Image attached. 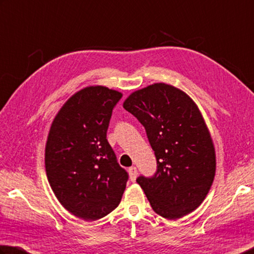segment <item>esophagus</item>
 Listing matches in <instances>:
<instances>
[{"instance_id":"1","label":"esophagus","mask_w":254,"mask_h":254,"mask_svg":"<svg viewBox=\"0 0 254 254\" xmlns=\"http://www.w3.org/2000/svg\"><path fill=\"white\" fill-rule=\"evenodd\" d=\"M128 174H130V179L132 182L135 181V179L137 177V169L135 167H131L128 168Z\"/></svg>"}]
</instances>
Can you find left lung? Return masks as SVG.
<instances>
[{
  "mask_svg": "<svg viewBox=\"0 0 254 254\" xmlns=\"http://www.w3.org/2000/svg\"><path fill=\"white\" fill-rule=\"evenodd\" d=\"M123 108L145 127L158 170L139 177L155 213L177 220L191 213L210 191L215 175V150L199 108L186 92L165 83L134 91Z\"/></svg>",
  "mask_w": 254,
  "mask_h": 254,
  "instance_id": "obj_1",
  "label": "left lung"
}]
</instances>
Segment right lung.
Here are the masks:
<instances>
[{
	"mask_svg": "<svg viewBox=\"0 0 254 254\" xmlns=\"http://www.w3.org/2000/svg\"><path fill=\"white\" fill-rule=\"evenodd\" d=\"M122 93L107 86H86L55 115L45 145L51 189L65 209L95 221L121 202L127 173L107 140L112 110Z\"/></svg>",
	"mask_w": 254,
	"mask_h": 254,
	"instance_id": "1",
	"label": "right lung"
}]
</instances>
